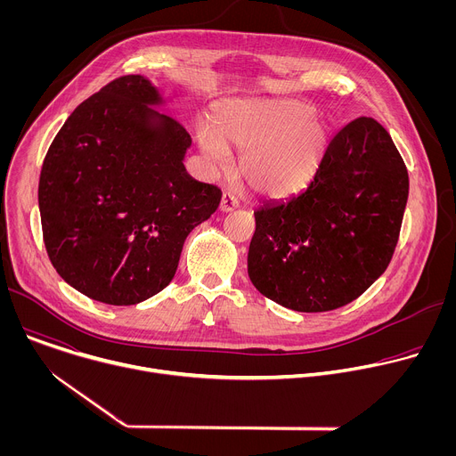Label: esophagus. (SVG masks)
<instances>
[{
    "mask_svg": "<svg viewBox=\"0 0 456 456\" xmlns=\"http://www.w3.org/2000/svg\"><path fill=\"white\" fill-rule=\"evenodd\" d=\"M236 208H238V199L234 197L232 192L225 191V192L222 194V200H220V211H222V213H229V211H232V209H236Z\"/></svg>",
    "mask_w": 456,
    "mask_h": 456,
    "instance_id": "esophagus-1",
    "label": "esophagus"
}]
</instances>
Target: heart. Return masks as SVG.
<instances>
[{
  "label": "heart",
  "mask_w": 456,
  "mask_h": 456,
  "mask_svg": "<svg viewBox=\"0 0 456 456\" xmlns=\"http://www.w3.org/2000/svg\"><path fill=\"white\" fill-rule=\"evenodd\" d=\"M204 155L227 167L229 150L241 155L240 175L265 197H289L315 175L330 141V129L315 108L296 99H231L220 102L211 127L199 129Z\"/></svg>",
  "instance_id": "heart-1"
}]
</instances>
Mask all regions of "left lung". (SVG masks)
<instances>
[{
  "mask_svg": "<svg viewBox=\"0 0 456 456\" xmlns=\"http://www.w3.org/2000/svg\"><path fill=\"white\" fill-rule=\"evenodd\" d=\"M410 178L371 117L348 122L305 191L254 211L247 271L265 297L297 312L357 299L392 262Z\"/></svg>",
  "mask_w": 456,
  "mask_h": 456,
  "instance_id": "left-lung-1",
  "label": "left lung"
}]
</instances>
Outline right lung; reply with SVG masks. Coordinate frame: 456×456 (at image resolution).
Instances as JSON below:
<instances>
[{
    "label": "right lung",
    "instance_id": "add662e5",
    "mask_svg": "<svg viewBox=\"0 0 456 456\" xmlns=\"http://www.w3.org/2000/svg\"><path fill=\"white\" fill-rule=\"evenodd\" d=\"M150 79L122 76L81 102L55 135L39 176L43 240L57 274L106 305L166 289L187 234L222 191L187 175L191 137Z\"/></svg>",
    "mask_w": 456,
    "mask_h": 456
}]
</instances>
